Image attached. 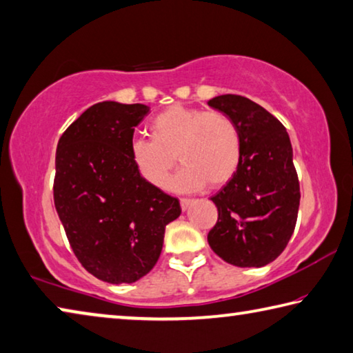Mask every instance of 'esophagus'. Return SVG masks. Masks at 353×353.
Here are the masks:
<instances>
[{
  "label": "esophagus",
  "instance_id": "esophagus-1",
  "mask_svg": "<svg viewBox=\"0 0 353 353\" xmlns=\"http://www.w3.org/2000/svg\"><path fill=\"white\" fill-rule=\"evenodd\" d=\"M180 205H181V210L186 211L188 208H189L190 205H192V200H190V199H181V200H180Z\"/></svg>",
  "mask_w": 353,
  "mask_h": 353
}]
</instances>
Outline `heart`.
I'll use <instances>...</instances> for the list:
<instances>
[{
	"mask_svg": "<svg viewBox=\"0 0 353 353\" xmlns=\"http://www.w3.org/2000/svg\"><path fill=\"white\" fill-rule=\"evenodd\" d=\"M152 139H134L130 159L143 181L163 188L173 167H183L170 181L176 190L217 189L238 172L242 141L227 114L173 105L150 122Z\"/></svg>",
	"mask_w": 353,
	"mask_h": 353,
	"instance_id": "obj_1",
	"label": "heart"
}]
</instances>
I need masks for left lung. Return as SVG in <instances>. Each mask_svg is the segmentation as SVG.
<instances>
[{
    "label": "left lung",
    "mask_w": 353,
    "mask_h": 353,
    "mask_svg": "<svg viewBox=\"0 0 353 353\" xmlns=\"http://www.w3.org/2000/svg\"><path fill=\"white\" fill-rule=\"evenodd\" d=\"M238 125L242 156L234 176L212 195L219 217L208 242L238 268H261L285 250L294 233L300 186L286 128L263 106L241 95L208 101Z\"/></svg>",
    "instance_id": "left-lung-1"
}]
</instances>
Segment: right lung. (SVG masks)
Instances as JSON below:
<instances>
[{
  "label": "right lung",
  "mask_w": 353,
  "mask_h": 353,
  "mask_svg": "<svg viewBox=\"0 0 353 353\" xmlns=\"http://www.w3.org/2000/svg\"><path fill=\"white\" fill-rule=\"evenodd\" d=\"M145 105L103 101L63 131L56 150L54 206L78 261L120 285L147 275L163 250L180 201L143 181L130 159Z\"/></svg>",
  "instance_id": "right-lung-1"
}]
</instances>
